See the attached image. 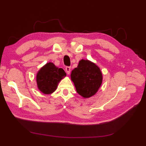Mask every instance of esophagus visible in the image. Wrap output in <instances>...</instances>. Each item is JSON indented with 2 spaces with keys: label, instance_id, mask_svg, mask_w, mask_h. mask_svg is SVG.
Wrapping results in <instances>:
<instances>
[{
  "label": "esophagus",
  "instance_id": "obj_1",
  "mask_svg": "<svg viewBox=\"0 0 146 146\" xmlns=\"http://www.w3.org/2000/svg\"><path fill=\"white\" fill-rule=\"evenodd\" d=\"M65 70H66V72L68 74V75H70V71H71V67L70 66H66V68H65Z\"/></svg>",
  "mask_w": 146,
  "mask_h": 146
}]
</instances>
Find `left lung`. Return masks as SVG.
<instances>
[{"instance_id":"obj_1","label":"left lung","mask_w":146,"mask_h":146,"mask_svg":"<svg viewBox=\"0 0 146 146\" xmlns=\"http://www.w3.org/2000/svg\"><path fill=\"white\" fill-rule=\"evenodd\" d=\"M71 80L77 93L82 97L88 98L98 91L103 81V75L95 63L82 59L78 66L71 71Z\"/></svg>"}]
</instances>
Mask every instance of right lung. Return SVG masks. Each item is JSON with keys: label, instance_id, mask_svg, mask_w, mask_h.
<instances>
[{"label": "right lung", "instance_id": "1", "mask_svg": "<svg viewBox=\"0 0 146 146\" xmlns=\"http://www.w3.org/2000/svg\"><path fill=\"white\" fill-rule=\"evenodd\" d=\"M63 68L49 62L40 68L36 74V83L39 90L46 95L51 94L58 88V83L66 76Z\"/></svg>", "mask_w": 146, "mask_h": 146}]
</instances>
